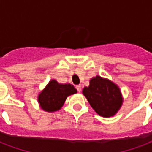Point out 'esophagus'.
Wrapping results in <instances>:
<instances>
[{
  "mask_svg": "<svg viewBox=\"0 0 152 152\" xmlns=\"http://www.w3.org/2000/svg\"><path fill=\"white\" fill-rule=\"evenodd\" d=\"M76 88L77 89V91H78V92H80L81 90H82V87H81L80 84H79V85H76Z\"/></svg>",
  "mask_w": 152,
  "mask_h": 152,
  "instance_id": "obj_1",
  "label": "esophagus"
}]
</instances>
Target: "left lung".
Masks as SVG:
<instances>
[{"label":"left lung","instance_id":"1","mask_svg":"<svg viewBox=\"0 0 152 152\" xmlns=\"http://www.w3.org/2000/svg\"><path fill=\"white\" fill-rule=\"evenodd\" d=\"M83 95L96 113L104 118L115 115L122 105L120 88L107 79L96 76L83 89Z\"/></svg>","mask_w":152,"mask_h":152}]
</instances>
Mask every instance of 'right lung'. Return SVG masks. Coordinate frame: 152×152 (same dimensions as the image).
<instances>
[{
	"instance_id": "add662e5",
	"label": "right lung",
	"mask_w": 152,
	"mask_h": 152,
	"mask_svg": "<svg viewBox=\"0 0 152 152\" xmlns=\"http://www.w3.org/2000/svg\"><path fill=\"white\" fill-rule=\"evenodd\" d=\"M76 92V88L70 83L61 84L55 80H51L40 92L38 101L43 110L51 113L59 110L64 105L67 97Z\"/></svg>"
}]
</instances>
